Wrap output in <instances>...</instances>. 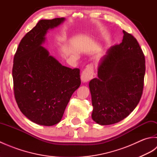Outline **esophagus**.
<instances>
[{"label": "esophagus", "instance_id": "1", "mask_svg": "<svg viewBox=\"0 0 157 157\" xmlns=\"http://www.w3.org/2000/svg\"><path fill=\"white\" fill-rule=\"evenodd\" d=\"M94 76V68L92 65H88L82 71L81 79L83 82H87L93 78Z\"/></svg>", "mask_w": 157, "mask_h": 157}]
</instances>
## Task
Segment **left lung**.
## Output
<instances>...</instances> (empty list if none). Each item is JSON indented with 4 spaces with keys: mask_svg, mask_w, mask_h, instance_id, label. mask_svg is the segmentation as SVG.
I'll use <instances>...</instances> for the list:
<instances>
[{
    "mask_svg": "<svg viewBox=\"0 0 157 157\" xmlns=\"http://www.w3.org/2000/svg\"><path fill=\"white\" fill-rule=\"evenodd\" d=\"M123 32L121 43L109 49L99 64L98 78L89 83L92 117L100 125L114 124L127 117L142 95L144 55L134 36Z\"/></svg>",
    "mask_w": 157,
    "mask_h": 157,
    "instance_id": "8db88e82",
    "label": "left lung"
}]
</instances>
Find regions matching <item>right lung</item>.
<instances>
[{
	"label": "right lung",
	"mask_w": 157,
	"mask_h": 157,
	"mask_svg": "<svg viewBox=\"0 0 157 157\" xmlns=\"http://www.w3.org/2000/svg\"><path fill=\"white\" fill-rule=\"evenodd\" d=\"M65 18L40 20L20 42L13 59V90L20 111L30 121L51 126L61 120L81 84L79 69L63 66L42 47L48 29Z\"/></svg>",
	"instance_id": "right-lung-1"
}]
</instances>
